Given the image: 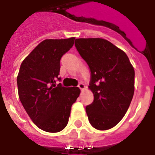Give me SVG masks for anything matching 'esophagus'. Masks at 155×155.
Here are the masks:
<instances>
[{"label":"esophagus","mask_w":155,"mask_h":155,"mask_svg":"<svg viewBox=\"0 0 155 155\" xmlns=\"http://www.w3.org/2000/svg\"><path fill=\"white\" fill-rule=\"evenodd\" d=\"M78 87H79V89H80V90H81V91H83V89L85 88V86H84V84H83V83H79V85H78Z\"/></svg>","instance_id":"esophagus-1"}]
</instances>
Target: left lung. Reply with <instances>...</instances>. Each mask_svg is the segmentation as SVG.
Masks as SVG:
<instances>
[{
  "instance_id": "1",
  "label": "left lung",
  "mask_w": 155,
  "mask_h": 155,
  "mask_svg": "<svg viewBox=\"0 0 155 155\" xmlns=\"http://www.w3.org/2000/svg\"><path fill=\"white\" fill-rule=\"evenodd\" d=\"M75 46L91 72L89 88L94 98L86 107L89 122L97 130H109L122 120L130 105L134 67L123 51L104 39H76Z\"/></svg>"
}]
</instances>
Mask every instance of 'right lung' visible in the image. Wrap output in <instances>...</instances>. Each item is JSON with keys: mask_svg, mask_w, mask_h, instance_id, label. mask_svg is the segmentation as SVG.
<instances>
[{"mask_svg": "<svg viewBox=\"0 0 155 155\" xmlns=\"http://www.w3.org/2000/svg\"><path fill=\"white\" fill-rule=\"evenodd\" d=\"M75 37L45 40L21 62L17 76L20 101L34 124L49 133L67 126L71 107L80 94L79 87L56 86L60 60L72 48Z\"/></svg>", "mask_w": 155, "mask_h": 155, "instance_id": "obj_1", "label": "right lung"}]
</instances>
